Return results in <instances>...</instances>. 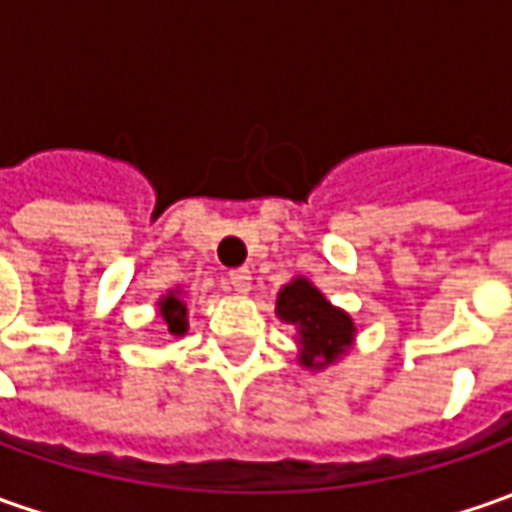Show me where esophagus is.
<instances>
[{
  "label": "esophagus",
  "instance_id": "obj_1",
  "mask_svg": "<svg viewBox=\"0 0 512 512\" xmlns=\"http://www.w3.org/2000/svg\"><path fill=\"white\" fill-rule=\"evenodd\" d=\"M229 286L235 291H240V294L249 291V286H252V272H249V269H232V272H229Z\"/></svg>",
  "mask_w": 512,
  "mask_h": 512
}]
</instances>
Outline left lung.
<instances>
[{"label":"left lung","mask_w":512,"mask_h":512,"mask_svg":"<svg viewBox=\"0 0 512 512\" xmlns=\"http://www.w3.org/2000/svg\"><path fill=\"white\" fill-rule=\"evenodd\" d=\"M277 317L297 328L300 354L297 360L303 368H326L337 362L354 343V320L343 309L331 306L323 291L306 277H294L277 294Z\"/></svg>","instance_id":"obj_1"}]
</instances>
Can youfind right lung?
Returning a JSON list of instances; mask_svg holds the SVG:
<instances>
[{
    "label": "right lung",
    "instance_id": "obj_1",
    "mask_svg": "<svg viewBox=\"0 0 512 512\" xmlns=\"http://www.w3.org/2000/svg\"><path fill=\"white\" fill-rule=\"evenodd\" d=\"M158 317L167 326L169 334H184L186 331V306L178 291H169L158 300Z\"/></svg>",
    "mask_w": 512,
    "mask_h": 512
}]
</instances>
